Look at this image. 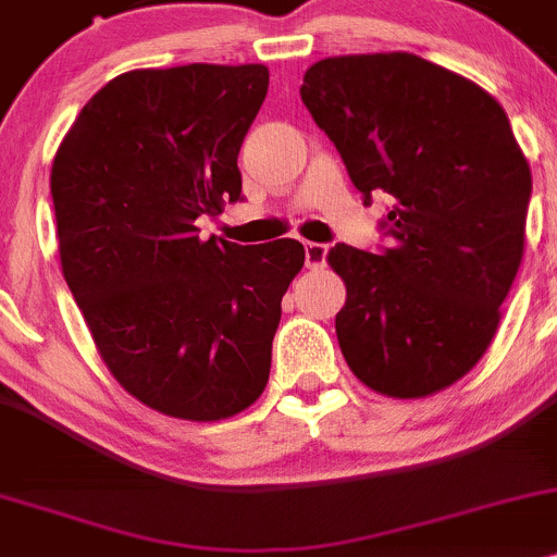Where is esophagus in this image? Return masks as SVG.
Instances as JSON below:
<instances>
[{"label":"esophagus","mask_w":557,"mask_h":557,"mask_svg":"<svg viewBox=\"0 0 557 557\" xmlns=\"http://www.w3.org/2000/svg\"><path fill=\"white\" fill-rule=\"evenodd\" d=\"M326 252H329L326 244L308 242V244H305V265H308L310 271H313V268H324Z\"/></svg>","instance_id":"34e87169"}]
</instances>
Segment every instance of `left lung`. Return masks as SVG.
<instances>
[{
  "label": "left lung",
  "instance_id": "left-lung-1",
  "mask_svg": "<svg viewBox=\"0 0 557 557\" xmlns=\"http://www.w3.org/2000/svg\"><path fill=\"white\" fill-rule=\"evenodd\" d=\"M300 95L363 201H393L391 247L326 255L348 289L339 350L382 396H433L492 345L523 257L531 170L510 119L475 82L411 52L326 58Z\"/></svg>",
  "mask_w": 557,
  "mask_h": 557
}]
</instances>
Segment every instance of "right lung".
<instances>
[{"label": "right lung", "mask_w": 557, "mask_h": 557, "mask_svg": "<svg viewBox=\"0 0 557 557\" xmlns=\"http://www.w3.org/2000/svg\"><path fill=\"white\" fill-rule=\"evenodd\" d=\"M268 92L260 63L137 69L87 100L52 161L58 252L119 385L166 417L218 422L271 374L295 238L201 242L242 199L238 151Z\"/></svg>", "instance_id": "obj_1"}]
</instances>
